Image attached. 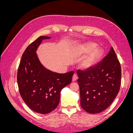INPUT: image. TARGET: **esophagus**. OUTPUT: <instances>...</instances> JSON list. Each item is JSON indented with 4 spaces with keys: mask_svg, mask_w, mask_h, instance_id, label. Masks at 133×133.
Segmentation results:
<instances>
[{
    "mask_svg": "<svg viewBox=\"0 0 133 133\" xmlns=\"http://www.w3.org/2000/svg\"><path fill=\"white\" fill-rule=\"evenodd\" d=\"M78 77L77 75H76V74H74L73 76V79H72V80H73V82H75V80L78 79Z\"/></svg>",
    "mask_w": 133,
    "mask_h": 133,
    "instance_id": "obj_1",
    "label": "esophagus"
}]
</instances>
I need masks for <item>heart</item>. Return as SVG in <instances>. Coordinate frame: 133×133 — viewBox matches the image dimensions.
Segmentation results:
<instances>
[{
	"instance_id": "1",
	"label": "heart",
	"mask_w": 133,
	"mask_h": 133,
	"mask_svg": "<svg viewBox=\"0 0 133 133\" xmlns=\"http://www.w3.org/2000/svg\"><path fill=\"white\" fill-rule=\"evenodd\" d=\"M97 45L94 43H88L82 47V51L89 53L82 62V66L85 69L93 66L102 58L104 51L100 48H96Z\"/></svg>"
}]
</instances>
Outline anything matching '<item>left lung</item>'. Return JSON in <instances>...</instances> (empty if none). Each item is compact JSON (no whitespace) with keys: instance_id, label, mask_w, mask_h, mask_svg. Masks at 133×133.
Segmentation results:
<instances>
[{"instance_id":"8db88e82","label":"left lung","mask_w":133,"mask_h":133,"mask_svg":"<svg viewBox=\"0 0 133 133\" xmlns=\"http://www.w3.org/2000/svg\"><path fill=\"white\" fill-rule=\"evenodd\" d=\"M80 105L90 114L105 110L114 101L121 85V66L112 47L102 61L78 70Z\"/></svg>"}]
</instances>
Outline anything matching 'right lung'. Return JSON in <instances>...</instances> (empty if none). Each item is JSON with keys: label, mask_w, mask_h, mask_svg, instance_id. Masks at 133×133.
Here are the masks:
<instances>
[{"label": "right lung", "mask_w": 133, "mask_h": 133, "mask_svg": "<svg viewBox=\"0 0 133 133\" xmlns=\"http://www.w3.org/2000/svg\"><path fill=\"white\" fill-rule=\"evenodd\" d=\"M49 37H39L28 46L20 62L17 73L19 93L33 111L45 114L58 105L60 91L71 83L74 71L64 74L48 70L40 62L36 51L43 40Z\"/></svg>", "instance_id": "add662e5"}]
</instances>
